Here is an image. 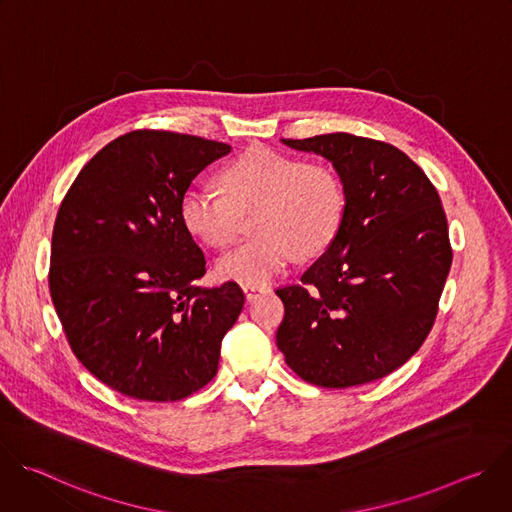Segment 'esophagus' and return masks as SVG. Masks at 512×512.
<instances>
[{
	"label": "esophagus",
	"mask_w": 512,
	"mask_h": 512,
	"mask_svg": "<svg viewBox=\"0 0 512 512\" xmlns=\"http://www.w3.org/2000/svg\"><path fill=\"white\" fill-rule=\"evenodd\" d=\"M243 291H245V298H247V302H253V300H257L261 294H265V287H251V285H243Z\"/></svg>",
	"instance_id": "34e87169"
}]
</instances>
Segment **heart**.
Listing matches in <instances>:
<instances>
[{"mask_svg": "<svg viewBox=\"0 0 512 512\" xmlns=\"http://www.w3.org/2000/svg\"><path fill=\"white\" fill-rule=\"evenodd\" d=\"M216 192L190 186L178 204L184 229L204 245L225 249L253 212L257 239L216 261L221 279L261 287L285 269L296 253L316 257L334 241L344 188L338 174L271 148H251L221 174Z\"/></svg>", "mask_w": 512, "mask_h": 512, "instance_id": "b5f03b06", "label": "heart"}]
</instances>
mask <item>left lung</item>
Wrapping results in <instances>:
<instances>
[{
  "label": "left lung",
  "mask_w": 512,
  "mask_h": 512,
  "mask_svg": "<svg viewBox=\"0 0 512 512\" xmlns=\"http://www.w3.org/2000/svg\"><path fill=\"white\" fill-rule=\"evenodd\" d=\"M332 162L340 229L285 306L277 348L300 379L344 389L387 377L433 328L452 267L448 218L431 180L395 145L350 133L283 139Z\"/></svg>",
  "instance_id": "1"
}]
</instances>
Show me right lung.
Returning <instances> with one entry per match:
<instances>
[{
  "mask_svg": "<svg viewBox=\"0 0 512 512\" xmlns=\"http://www.w3.org/2000/svg\"><path fill=\"white\" fill-rule=\"evenodd\" d=\"M231 145L135 129L97 152L64 194L48 287L70 350L107 387L139 401H180L208 385L245 296L202 289L206 259L178 204Z\"/></svg>",
  "mask_w": 512,
  "mask_h": 512,
  "instance_id": "add662e5",
  "label": "right lung"
}]
</instances>
